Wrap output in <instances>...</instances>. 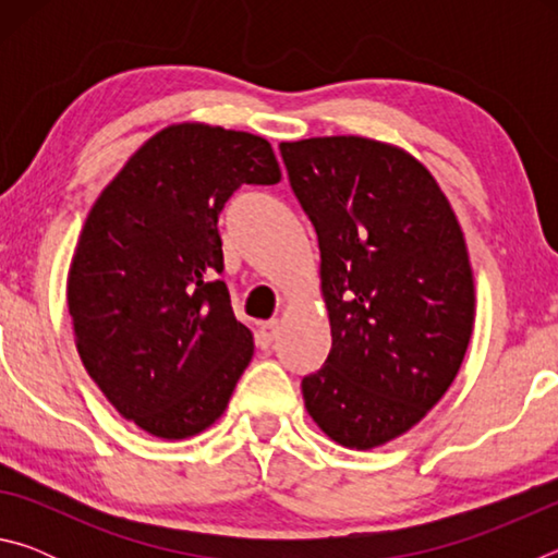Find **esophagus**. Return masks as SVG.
Instances as JSON below:
<instances>
[{"label":"esophagus","mask_w":558,"mask_h":558,"mask_svg":"<svg viewBox=\"0 0 558 558\" xmlns=\"http://www.w3.org/2000/svg\"><path fill=\"white\" fill-rule=\"evenodd\" d=\"M278 329H280L278 319H270V323H263V325L258 327V332H256V342H258V347H260V349H268L272 342H276Z\"/></svg>","instance_id":"obj_1"}]
</instances>
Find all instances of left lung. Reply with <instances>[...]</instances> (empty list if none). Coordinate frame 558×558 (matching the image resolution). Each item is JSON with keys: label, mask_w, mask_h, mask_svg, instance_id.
<instances>
[{"label": "left lung", "mask_w": 558, "mask_h": 558, "mask_svg": "<svg viewBox=\"0 0 558 558\" xmlns=\"http://www.w3.org/2000/svg\"><path fill=\"white\" fill-rule=\"evenodd\" d=\"M319 243L332 349L302 379L325 436L372 450L411 430L465 359L475 325L465 235L405 149L359 135L280 143Z\"/></svg>", "instance_id": "left-lung-1"}]
</instances>
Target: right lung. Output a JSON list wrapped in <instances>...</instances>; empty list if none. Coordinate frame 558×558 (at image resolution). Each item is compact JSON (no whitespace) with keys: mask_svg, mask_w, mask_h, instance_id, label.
<instances>
[{"mask_svg":"<svg viewBox=\"0 0 558 558\" xmlns=\"http://www.w3.org/2000/svg\"><path fill=\"white\" fill-rule=\"evenodd\" d=\"M278 182L268 140L179 122L93 204L65 286L75 349L116 411L149 436L192 438L229 405L253 335L219 280V214L241 184Z\"/></svg>","mask_w":558,"mask_h":558,"instance_id":"obj_1","label":"right lung"}]
</instances>
